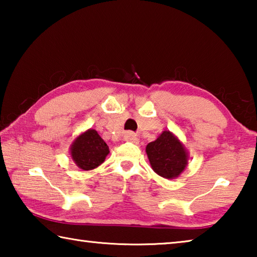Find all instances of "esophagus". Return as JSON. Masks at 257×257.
I'll list each match as a JSON object with an SVG mask.
<instances>
[{"mask_svg": "<svg viewBox=\"0 0 257 257\" xmlns=\"http://www.w3.org/2000/svg\"><path fill=\"white\" fill-rule=\"evenodd\" d=\"M124 141L132 142V143H134V144H138V142H139L138 138L136 137V135H134L133 133H127V134H125Z\"/></svg>", "mask_w": 257, "mask_h": 257, "instance_id": "esophagus-1", "label": "esophagus"}]
</instances>
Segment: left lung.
<instances>
[{"label": "left lung", "instance_id": "1", "mask_svg": "<svg viewBox=\"0 0 257 257\" xmlns=\"http://www.w3.org/2000/svg\"><path fill=\"white\" fill-rule=\"evenodd\" d=\"M146 154L154 172L165 179L179 177L188 165V151L169 130H164L154 142L147 144Z\"/></svg>", "mask_w": 257, "mask_h": 257}]
</instances>
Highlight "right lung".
<instances>
[{"mask_svg": "<svg viewBox=\"0 0 257 257\" xmlns=\"http://www.w3.org/2000/svg\"><path fill=\"white\" fill-rule=\"evenodd\" d=\"M108 153V146L95 129H87L81 133L70 145L72 161L85 171L96 169L105 161Z\"/></svg>", "mask_w": 257, "mask_h": 257, "instance_id": "1", "label": "right lung"}]
</instances>
